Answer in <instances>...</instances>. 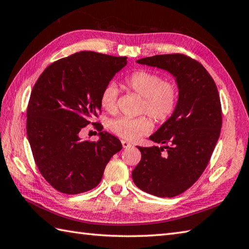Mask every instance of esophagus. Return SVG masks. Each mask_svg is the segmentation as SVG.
Listing matches in <instances>:
<instances>
[{
  "mask_svg": "<svg viewBox=\"0 0 249 249\" xmlns=\"http://www.w3.org/2000/svg\"><path fill=\"white\" fill-rule=\"evenodd\" d=\"M121 142H122V145H123L124 149H127V147H131V146H133V144L129 143V142L126 141V140H122Z\"/></svg>",
  "mask_w": 249,
  "mask_h": 249,
  "instance_id": "obj_1",
  "label": "esophagus"
}]
</instances>
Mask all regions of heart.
<instances>
[{
    "mask_svg": "<svg viewBox=\"0 0 249 249\" xmlns=\"http://www.w3.org/2000/svg\"><path fill=\"white\" fill-rule=\"evenodd\" d=\"M124 84L142 97L140 111L151 115L157 122L166 121L178 103V88L171 81L162 80V77L150 71H137L124 79ZM118 89L113 83L106 86L100 93L99 102L109 113L116 112ZM110 128L115 135L127 140H136L149 134L153 122L146 115L138 118L121 116L111 122Z\"/></svg>",
    "mask_w": 249,
    "mask_h": 249,
    "instance_id": "1",
    "label": "heart"
}]
</instances>
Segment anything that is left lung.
<instances>
[{
	"mask_svg": "<svg viewBox=\"0 0 249 249\" xmlns=\"http://www.w3.org/2000/svg\"><path fill=\"white\" fill-rule=\"evenodd\" d=\"M137 63L171 73L178 89L173 113L150 137L162 146H138L141 160L131 173L141 190L172 198L197 181L212 156L223 122L218 91L208 71L184 54L154 55Z\"/></svg>",
	"mask_w": 249,
	"mask_h": 249,
	"instance_id": "left-lung-1",
	"label": "left lung"
}]
</instances>
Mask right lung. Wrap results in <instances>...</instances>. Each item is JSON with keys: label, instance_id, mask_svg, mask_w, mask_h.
Returning a JSON list of instances; mask_svg holds the SVG:
<instances>
[{"label": "right lung", "instance_id": "1", "mask_svg": "<svg viewBox=\"0 0 249 249\" xmlns=\"http://www.w3.org/2000/svg\"><path fill=\"white\" fill-rule=\"evenodd\" d=\"M126 56L81 51L52 63L31 93L26 134L41 176L67 195L86 193L102 181L121 141L97 125V141L82 140L81 129L100 112L99 97Z\"/></svg>", "mask_w": 249, "mask_h": 249}]
</instances>
